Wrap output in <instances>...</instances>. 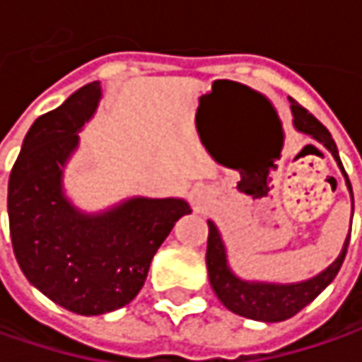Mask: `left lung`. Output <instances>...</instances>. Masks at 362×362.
<instances>
[{
    "label": "left lung",
    "mask_w": 362,
    "mask_h": 362,
    "mask_svg": "<svg viewBox=\"0 0 362 362\" xmlns=\"http://www.w3.org/2000/svg\"><path fill=\"white\" fill-rule=\"evenodd\" d=\"M291 110L294 116V128L298 132H305L310 138H315L329 150L332 158L337 160L339 168L344 174V180L349 186V192L353 198V188L349 176L343 168V162L339 158L337 144L332 140L330 132L318 122L308 110L298 106L294 100H291ZM351 240V232L344 240L343 250L339 258L330 264L327 270L320 274L303 282H293V284H272V282H248L238 279L228 267L226 260V248L220 238L218 228L214 226L212 220H208V246H206V267H208V276L214 293L220 298V303L226 306L228 310L240 315V317L252 318V320H264V322H281L286 318L294 317L300 313L306 305H310L318 294L322 293L339 270L343 267L346 248Z\"/></svg>",
    "instance_id": "obj_1"
}]
</instances>
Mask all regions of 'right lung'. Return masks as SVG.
<instances>
[{
    "label": "right lung",
    "mask_w": 362,
    "mask_h": 362,
    "mask_svg": "<svg viewBox=\"0 0 362 362\" xmlns=\"http://www.w3.org/2000/svg\"><path fill=\"white\" fill-rule=\"evenodd\" d=\"M100 94V81H92L35 119L7 184L19 268L47 298L86 317L134 300L160 244L192 212L182 198H130L102 214H83L64 196V166Z\"/></svg>",
    "instance_id": "add662e5"
}]
</instances>
